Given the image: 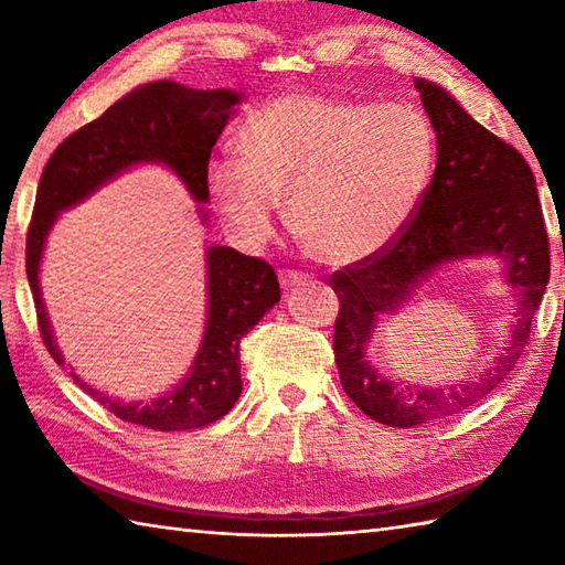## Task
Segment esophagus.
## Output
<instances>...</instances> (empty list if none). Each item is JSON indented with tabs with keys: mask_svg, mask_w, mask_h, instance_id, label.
Masks as SVG:
<instances>
[{
	"mask_svg": "<svg viewBox=\"0 0 565 565\" xmlns=\"http://www.w3.org/2000/svg\"><path fill=\"white\" fill-rule=\"evenodd\" d=\"M307 280H310V275H305L300 270H282L280 273V285L285 287V290H292V287H300L305 285Z\"/></svg>",
	"mask_w": 565,
	"mask_h": 565,
	"instance_id": "esophagus-1",
	"label": "esophagus"
}]
</instances>
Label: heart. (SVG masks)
Here are the masks:
<instances>
[{
  "label": "heart",
  "instance_id": "1",
  "mask_svg": "<svg viewBox=\"0 0 565 565\" xmlns=\"http://www.w3.org/2000/svg\"><path fill=\"white\" fill-rule=\"evenodd\" d=\"M236 150L206 172L231 231L250 246L268 241L287 194L295 233L327 263L386 248L418 211L438 157L433 125L413 105L315 93L250 113Z\"/></svg>",
  "mask_w": 565,
  "mask_h": 565
}]
</instances>
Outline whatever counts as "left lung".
Listing matches in <instances>:
<instances>
[{
    "instance_id": "obj_1",
    "label": "left lung",
    "mask_w": 565,
    "mask_h": 565,
    "mask_svg": "<svg viewBox=\"0 0 565 565\" xmlns=\"http://www.w3.org/2000/svg\"><path fill=\"white\" fill-rule=\"evenodd\" d=\"M438 140V164L418 211L386 248L332 275L339 297L334 356L347 396L391 428H413L475 406L502 383L531 339V322L551 275L548 233L534 172L519 150L467 115L440 85L418 78ZM497 254L520 295L513 339L477 382L450 390H401L375 374L365 342L375 317L395 311L438 264Z\"/></svg>"
}]
</instances>
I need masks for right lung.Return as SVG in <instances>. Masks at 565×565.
Instances as JSON below:
<instances>
[{"mask_svg":"<svg viewBox=\"0 0 565 565\" xmlns=\"http://www.w3.org/2000/svg\"><path fill=\"white\" fill-rule=\"evenodd\" d=\"M241 95L196 90L174 81H157L117 100L98 120L68 135L41 174L34 216L26 233V278L34 295L39 332L49 354L63 364L39 287V265L58 211L78 204L122 169L162 162L174 169L196 201L209 199V157ZM206 332L189 376L167 396L147 406L103 396L71 371L73 381L125 423L152 430H194L223 418L243 391L241 339L280 302L278 275L268 263L226 246H209Z\"/></svg>","mask_w":565,"mask_h":565,"instance_id":"obj_1","label":"right lung"}]
</instances>
